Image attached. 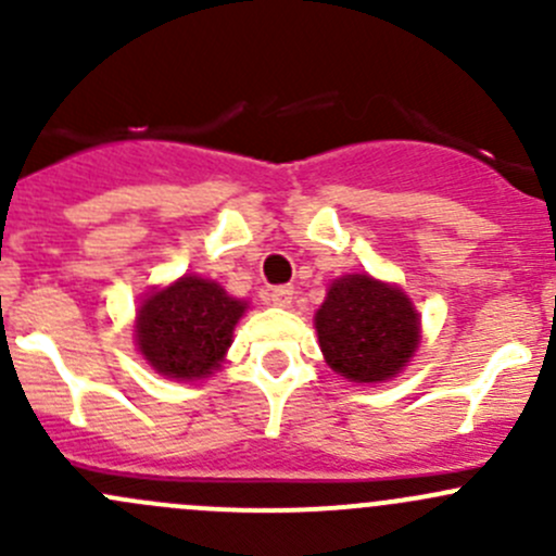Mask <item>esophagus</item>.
I'll return each instance as SVG.
<instances>
[{
	"label": "esophagus",
	"mask_w": 556,
	"mask_h": 556,
	"mask_svg": "<svg viewBox=\"0 0 556 556\" xmlns=\"http://www.w3.org/2000/svg\"><path fill=\"white\" fill-rule=\"evenodd\" d=\"M263 301L271 306H290V301H293V288H290V285H277V288L266 290Z\"/></svg>",
	"instance_id": "obj_1"
}]
</instances>
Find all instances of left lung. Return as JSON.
<instances>
[{
    "label": "left lung",
    "mask_w": 556,
    "mask_h": 556,
    "mask_svg": "<svg viewBox=\"0 0 556 556\" xmlns=\"http://www.w3.org/2000/svg\"><path fill=\"white\" fill-rule=\"evenodd\" d=\"M314 328L328 366L352 382L395 377L419 344L412 301L366 274H346L330 285Z\"/></svg>",
    "instance_id": "obj_1"
}]
</instances>
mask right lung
<instances>
[{"mask_svg": "<svg viewBox=\"0 0 556 556\" xmlns=\"http://www.w3.org/2000/svg\"><path fill=\"white\" fill-rule=\"evenodd\" d=\"M244 301L231 299L220 285L182 277L142 304L137 344L144 361L169 379H199L220 366L231 346L233 325Z\"/></svg>", "mask_w": 556, "mask_h": 556, "instance_id": "obj_1", "label": "right lung"}]
</instances>
